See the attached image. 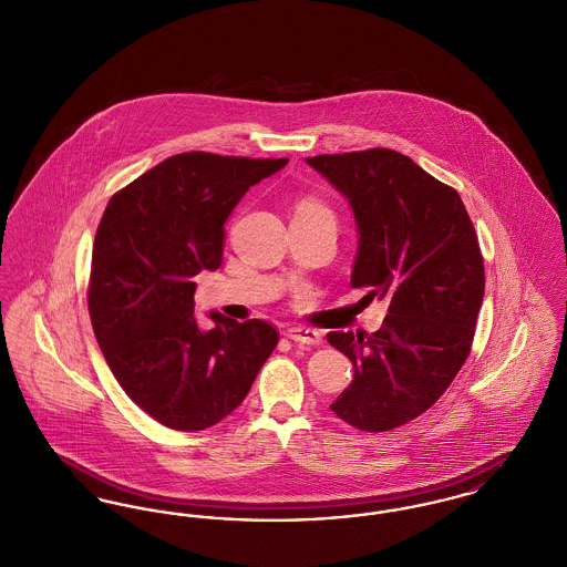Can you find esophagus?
<instances>
[{"label":"esophagus","mask_w":567,"mask_h":567,"mask_svg":"<svg viewBox=\"0 0 567 567\" xmlns=\"http://www.w3.org/2000/svg\"><path fill=\"white\" fill-rule=\"evenodd\" d=\"M288 338L297 343H307V346H320L322 336L316 329H307V327H292L286 333Z\"/></svg>","instance_id":"34e87169"}]
</instances>
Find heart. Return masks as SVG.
Instances as JSON below:
<instances>
[{
    "label": "heart",
    "mask_w": 567,
    "mask_h": 567,
    "mask_svg": "<svg viewBox=\"0 0 567 567\" xmlns=\"http://www.w3.org/2000/svg\"><path fill=\"white\" fill-rule=\"evenodd\" d=\"M297 213H324V215H331L329 208L316 199H302L297 206Z\"/></svg>",
    "instance_id": "obj_1"
}]
</instances>
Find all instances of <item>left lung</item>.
I'll return each instance as SVG.
<instances>
[{
    "instance_id": "obj_1",
    "label": "left lung",
    "mask_w": 567,
    "mask_h": 567,
    "mask_svg": "<svg viewBox=\"0 0 567 567\" xmlns=\"http://www.w3.org/2000/svg\"><path fill=\"white\" fill-rule=\"evenodd\" d=\"M307 163L348 197L359 231L352 288L389 302L377 333L333 331L354 368L331 411L363 432L425 413L464 365L484 301V258L457 195L406 154H318Z\"/></svg>"
}]
</instances>
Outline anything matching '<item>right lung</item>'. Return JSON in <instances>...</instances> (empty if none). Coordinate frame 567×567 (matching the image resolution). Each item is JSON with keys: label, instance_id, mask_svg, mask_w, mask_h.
Instances as JSON below:
<instances>
[{"label": "right lung", "instance_id": "add662e5", "mask_svg": "<svg viewBox=\"0 0 567 567\" xmlns=\"http://www.w3.org/2000/svg\"><path fill=\"white\" fill-rule=\"evenodd\" d=\"M288 158L183 152L117 190L96 229L87 309L126 395L158 423L206 430L249 393L279 333L265 320L215 329L193 316L197 272L217 270L224 227L249 187Z\"/></svg>", "mask_w": 567, "mask_h": 567}]
</instances>
